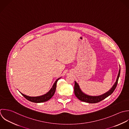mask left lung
I'll return each instance as SVG.
<instances>
[{
    "label": "left lung",
    "instance_id": "1",
    "mask_svg": "<svg viewBox=\"0 0 129 129\" xmlns=\"http://www.w3.org/2000/svg\"><path fill=\"white\" fill-rule=\"evenodd\" d=\"M120 71H121V69L120 68V70L119 71V74L118 75L116 81L115 83L114 84V85H113V86L112 87V88L109 91H108L107 92L105 93L104 94L100 95V96H93L88 95L84 93L80 89L78 84L76 81H75L74 94H75V96L80 101H81L82 102L94 104V103H97L100 102L101 101L104 100V99H105L106 98L108 97L109 95H110L115 90V89L117 87V84H118L119 78L120 77Z\"/></svg>",
    "mask_w": 129,
    "mask_h": 129
}]
</instances>
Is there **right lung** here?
Listing matches in <instances>:
<instances>
[{"label":"right lung","instance_id":"1","mask_svg":"<svg viewBox=\"0 0 129 129\" xmlns=\"http://www.w3.org/2000/svg\"><path fill=\"white\" fill-rule=\"evenodd\" d=\"M60 78H58V79H57L56 80V81L55 82L54 84H53L52 87L51 88V89L50 90V91L48 92H47L46 94L43 95L42 96H37V97H30V96H28L26 95H24V94L21 93V92L20 93L22 94V95H23L26 100H27L28 101H29L30 102H33V103H43V102H47L48 100H49L54 95L55 90H56V88L57 82Z\"/></svg>","mask_w":129,"mask_h":129}]
</instances>
